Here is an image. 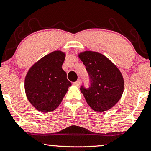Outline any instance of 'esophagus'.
<instances>
[{"label": "esophagus", "mask_w": 151, "mask_h": 151, "mask_svg": "<svg viewBox=\"0 0 151 151\" xmlns=\"http://www.w3.org/2000/svg\"><path fill=\"white\" fill-rule=\"evenodd\" d=\"M80 83H81V81L78 79V81H76V82H75V83H73V84L75 85V86H79Z\"/></svg>", "instance_id": "1"}]
</instances>
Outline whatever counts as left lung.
Returning <instances> with one entry per match:
<instances>
[{
	"mask_svg": "<svg viewBox=\"0 0 151 151\" xmlns=\"http://www.w3.org/2000/svg\"><path fill=\"white\" fill-rule=\"evenodd\" d=\"M79 57L86 67L90 85L80 88L86 102L93 110L107 111L121 98L124 81L121 72L106 57L96 52L85 51Z\"/></svg>",
	"mask_w": 151,
	"mask_h": 151,
	"instance_id": "1",
	"label": "left lung"
}]
</instances>
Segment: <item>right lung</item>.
<instances>
[{
    "mask_svg": "<svg viewBox=\"0 0 151 151\" xmlns=\"http://www.w3.org/2000/svg\"><path fill=\"white\" fill-rule=\"evenodd\" d=\"M65 53H49L30 68L25 78V91L29 102L37 110L50 112L55 109L71 86L62 69Z\"/></svg>",
    "mask_w": 151,
    "mask_h": 151,
    "instance_id": "1",
    "label": "right lung"
}]
</instances>
